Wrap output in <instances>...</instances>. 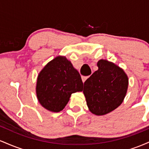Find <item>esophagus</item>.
I'll return each instance as SVG.
<instances>
[{"label": "esophagus", "instance_id": "1", "mask_svg": "<svg viewBox=\"0 0 149 149\" xmlns=\"http://www.w3.org/2000/svg\"><path fill=\"white\" fill-rule=\"evenodd\" d=\"M89 77H90V76H82V80H83V83H85V80L88 79Z\"/></svg>", "mask_w": 149, "mask_h": 149}]
</instances>
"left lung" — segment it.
<instances>
[{
  "mask_svg": "<svg viewBox=\"0 0 149 149\" xmlns=\"http://www.w3.org/2000/svg\"><path fill=\"white\" fill-rule=\"evenodd\" d=\"M98 70L84 83V94L89 110L97 116L113 111L123 102L128 78L123 69L106 59L97 62Z\"/></svg>",
  "mask_w": 149,
  "mask_h": 149,
  "instance_id": "obj_1",
  "label": "left lung"
}]
</instances>
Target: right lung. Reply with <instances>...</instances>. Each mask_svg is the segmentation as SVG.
<instances>
[{
    "mask_svg": "<svg viewBox=\"0 0 149 149\" xmlns=\"http://www.w3.org/2000/svg\"><path fill=\"white\" fill-rule=\"evenodd\" d=\"M81 77L71 61L58 56L47 63L39 73L36 95L47 110L59 112L69 102L71 94L83 90Z\"/></svg>",
    "mask_w": 149,
    "mask_h": 149,
    "instance_id": "obj_1",
    "label": "right lung"
}]
</instances>
